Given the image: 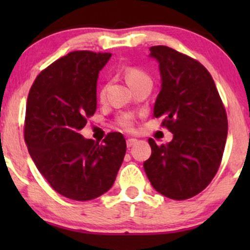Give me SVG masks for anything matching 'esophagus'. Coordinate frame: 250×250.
<instances>
[{"instance_id":"obj_1","label":"esophagus","mask_w":250,"mask_h":250,"mask_svg":"<svg viewBox=\"0 0 250 250\" xmlns=\"http://www.w3.org/2000/svg\"><path fill=\"white\" fill-rule=\"evenodd\" d=\"M137 139H134V138H129V139H127V146L128 147H132L134 144H137Z\"/></svg>"}]
</instances>
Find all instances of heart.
<instances>
[{
    "instance_id": "obj_1",
    "label": "heart",
    "mask_w": 250,
    "mask_h": 250,
    "mask_svg": "<svg viewBox=\"0 0 250 250\" xmlns=\"http://www.w3.org/2000/svg\"><path fill=\"white\" fill-rule=\"evenodd\" d=\"M125 78H127V82L129 85L134 84V83H137V82H140V81L150 80L145 72H143L139 69H134V67L127 70V72H125ZM103 95H104V90H102V97ZM120 125L122 128H125V129H130L133 125L132 117L128 115L123 116V117L120 120Z\"/></svg>"
}]
</instances>
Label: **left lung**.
Returning a JSON list of instances; mask_svg holds the SVG:
<instances>
[{"mask_svg":"<svg viewBox=\"0 0 250 250\" xmlns=\"http://www.w3.org/2000/svg\"><path fill=\"white\" fill-rule=\"evenodd\" d=\"M157 60L161 92L153 116L173 133L170 143L148 139L151 157L144 169L157 192L176 201L193 197L209 185L220 166L228 116L213 78L202 64L167 46L150 48Z\"/></svg>","mask_w":250,"mask_h":250,"instance_id":"obj_1","label":"left lung"}]
</instances>
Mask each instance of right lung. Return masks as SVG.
<instances>
[{"label": "right lung", "instance_id": "add662e5", "mask_svg": "<svg viewBox=\"0 0 250 250\" xmlns=\"http://www.w3.org/2000/svg\"><path fill=\"white\" fill-rule=\"evenodd\" d=\"M110 53L76 50L35 80L29 92L24 138L37 169L60 195L90 201L112 188L125 158V137L110 133L104 144L80 130L97 110L99 72Z\"/></svg>", "mask_w": 250, "mask_h": 250}]
</instances>
